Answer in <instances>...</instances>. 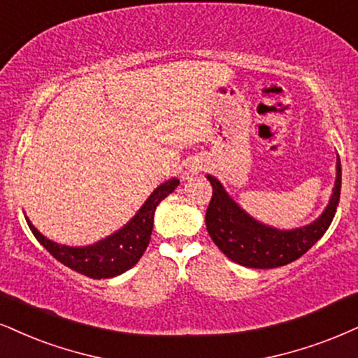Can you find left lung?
Segmentation results:
<instances>
[{"mask_svg": "<svg viewBox=\"0 0 358 358\" xmlns=\"http://www.w3.org/2000/svg\"><path fill=\"white\" fill-rule=\"evenodd\" d=\"M213 186V199L206 213V226L214 244L227 255L232 262L250 268H273L287 266L315 244L324 236L341 201L342 167L341 157L337 159V179L329 206L317 220L308 226L280 231V229L264 226L262 222L244 213L237 202L213 176H207Z\"/></svg>", "mask_w": 358, "mask_h": 358, "instance_id": "obj_1", "label": "left lung"}]
</instances>
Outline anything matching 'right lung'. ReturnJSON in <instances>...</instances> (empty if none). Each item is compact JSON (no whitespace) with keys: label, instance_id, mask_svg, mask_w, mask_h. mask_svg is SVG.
Instances as JSON below:
<instances>
[{"label":"right lung","instance_id":"obj_1","mask_svg":"<svg viewBox=\"0 0 358 358\" xmlns=\"http://www.w3.org/2000/svg\"><path fill=\"white\" fill-rule=\"evenodd\" d=\"M178 186L179 179L172 178L171 180H166L149 196L138 214L124 227L92 245L68 247L56 244V242L46 239L29 222L28 217H26V222L39 244L66 267L91 277V279H109V277H116L119 273L129 271L143 257L144 250L148 249L149 241H151L156 207Z\"/></svg>","mask_w":358,"mask_h":358}]
</instances>
